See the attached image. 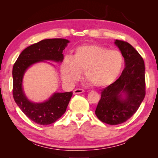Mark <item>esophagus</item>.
Masks as SVG:
<instances>
[{
	"mask_svg": "<svg viewBox=\"0 0 158 158\" xmlns=\"http://www.w3.org/2000/svg\"><path fill=\"white\" fill-rule=\"evenodd\" d=\"M84 90L83 89H77L73 90V94H79V93H84Z\"/></svg>",
	"mask_w": 158,
	"mask_h": 158,
	"instance_id": "1",
	"label": "esophagus"
}]
</instances>
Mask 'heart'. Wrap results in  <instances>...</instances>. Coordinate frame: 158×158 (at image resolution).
Here are the masks:
<instances>
[{
	"label": "heart",
	"mask_w": 158,
	"mask_h": 158,
	"mask_svg": "<svg viewBox=\"0 0 158 158\" xmlns=\"http://www.w3.org/2000/svg\"><path fill=\"white\" fill-rule=\"evenodd\" d=\"M123 57L118 50L98 44H86L77 48L74 57L66 56L60 68L63 80L73 84L84 72V77L95 87L101 88L113 83L121 73Z\"/></svg>",
	"instance_id": "1"
}]
</instances>
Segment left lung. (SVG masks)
I'll list each match as a JSON object with an SVG mask.
<instances>
[{"mask_svg": "<svg viewBox=\"0 0 158 158\" xmlns=\"http://www.w3.org/2000/svg\"><path fill=\"white\" fill-rule=\"evenodd\" d=\"M125 63L121 75L102 90L95 114L102 122L118 125L130 118L145 97V65L143 58L132 45L116 40Z\"/></svg>", "mask_w": 158, "mask_h": 158, "instance_id": "8db88e82", "label": "left lung"}]
</instances>
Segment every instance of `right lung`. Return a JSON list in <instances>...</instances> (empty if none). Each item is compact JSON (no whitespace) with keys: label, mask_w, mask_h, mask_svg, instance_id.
<instances>
[{"label":"right lung","mask_w":158,"mask_h":158,"mask_svg":"<svg viewBox=\"0 0 158 158\" xmlns=\"http://www.w3.org/2000/svg\"><path fill=\"white\" fill-rule=\"evenodd\" d=\"M69 41L62 38L46 39L33 44L19 56L12 69L13 97L23 113L31 121L42 125L52 124L65 113L73 92L53 93L47 100L35 102L29 100L23 87L26 72L34 64L48 63L47 60L62 63L63 51ZM51 65L54 66L52 63Z\"/></svg>","instance_id":"obj_1"}]
</instances>
